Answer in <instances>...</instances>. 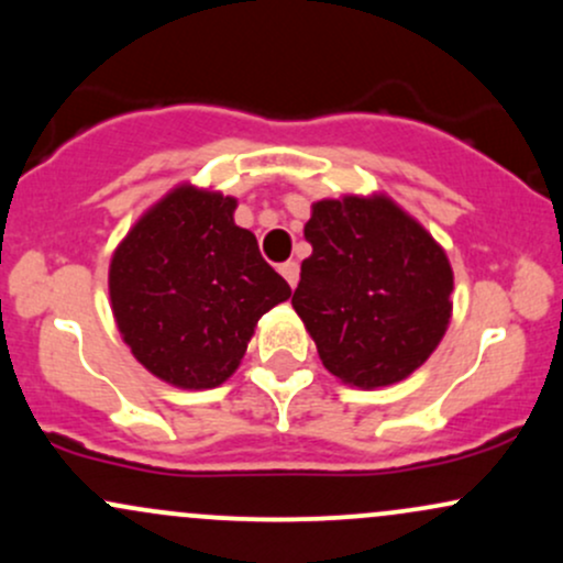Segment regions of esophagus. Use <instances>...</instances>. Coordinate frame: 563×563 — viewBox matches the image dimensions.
I'll return each instance as SVG.
<instances>
[{
    "label": "esophagus",
    "mask_w": 563,
    "mask_h": 563,
    "mask_svg": "<svg viewBox=\"0 0 563 563\" xmlns=\"http://www.w3.org/2000/svg\"><path fill=\"white\" fill-rule=\"evenodd\" d=\"M277 269H280V275L286 277L288 286L296 288V283H299V264H296V262H286V264H280V267H277Z\"/></svg>",
    "instance_id": "obj_1"
}]
</instances>
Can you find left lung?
I'll return each mask as SVG.
<instances>
[{"label":"left lung","mask_w":563,"mask_h":563,"mask_svg":"<svg viewBox=\"0 0 563 563\" xmlns=\"http://www.w3.org/2000/svg\"><path fill=\"white\" fill-rule=\"evenodd\" d=\"M296 314L328 373L357 389L416 373L452 318V267L431 232L386 192L322 198L303 224Z\"/></svg>","instance_id":"1"}]
</instances>
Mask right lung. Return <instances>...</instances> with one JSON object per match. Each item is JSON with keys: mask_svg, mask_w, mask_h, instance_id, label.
<instances>
[{"mask_svg": "<svg viewBox=\"0 0 563 563\" xmlns=\"http://www.w3.org/2000/svg\"><path fill=\"white\" fill-rule=\"evenodd\" d=\"M238 200L183 183L115 245L108 294L121 339L153 376L187 391L222 386L256 322L286 301L288 283L262 260Z\"/></svg>", "mask_w": 563, "mask_h": 563, "instance_id": "right-lung-1", "label": "right lung"}]
</instances>
